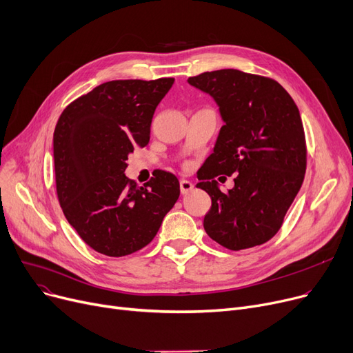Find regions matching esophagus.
Returning a JSON list of instances; mask_svg holds the SVG:
<instances>
[{"instance_id":"esophagus-1","label":"esophagus","mask_w":353,"mask_h":353,"mask_svg":"<svg viewBox=\"0 0 353 353\" xmlns=\"http://www.w3.org/2000/svg\"><path fill=\"white\" fill-rule=\"evenodd\" d=\"M179 190H181V194H183V195L191 192V191L194 190L192 182H190V181H187V179H181V182H179Z\"/></svg>"}]
</instances>
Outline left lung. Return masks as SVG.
<instances>
[{"label": "left lung", "instance_id": "left-lung-1", "mask_svg": "<svg viewBox=\"0 0 353 353\" xmlns=\"http://www.w3.org/2000/svg\"><path fill=\"white\" fill-rule=\"evenodd\" d=\"M188 83L214 97L225 125L198 171L196 187L211 196L208 236L239 251L264 244L283 225L305 179V129L292 96L270 77L234 69L205 72ZM236 174L224 194L213 178Z\"/></svg>", "mask_w": 353, "mask_h": 353}]
</instances>
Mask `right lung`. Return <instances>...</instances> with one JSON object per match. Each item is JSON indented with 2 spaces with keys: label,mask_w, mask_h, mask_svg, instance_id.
Instances as JSON below:
<instances>
[{
  "label": "right lung",
  "mask_w": 353,
  "mask_h": 353,
  "mask_svg": "<svg viewBox=\"0 0 353 353\" xmlns=\"http://www.w3.org/2000/svg\"><path fill=\"white\" fill-rule=\"evenodd\" d=\"M175 79L112 80L77 97L53 137L60 207L80 239L122 257L154 240L179 196L178 178L158 171L146 185L126 178V159L150 138V123Z\"/></svg>",
  "instance_id": "right-lung-1"
}]
</instances>
